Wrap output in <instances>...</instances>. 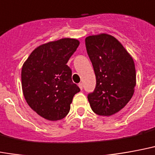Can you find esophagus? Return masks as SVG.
I'll list each match as a JSON object with an SVG mask.
<instances>
[{
  "label": "esophagus",
  "instance_id": "1",
  "mask_svg": "<svg viewBox=\"0 0 155 155\" xmlns=\"http://www.w3.org/2000/svg\"><path fill=\"white\" fill-rule=\"evenodd\" d=\"M78 85H79V87H80V89H81V90L83 89V84L80 83V84H78Z\"/></svg>",
  "mask_w": 155,
  "mask_h": 155
}]
</instances>
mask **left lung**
<instances>
[{"mask_svg": "<svg viewBox=\"0 0 155 155\" xmlns=\"http://www.w3.org/2000/svg\"><path fill=\"white\" fill-rule=\"evenodd\" d=\"M86 50L96 76V88L88 95L93 112L100 116L118 113L132 98L136 72L131 55L107 34L85 38Z\"/></svg>", "mask_w": 155, "mask_h": 155, "instance_id": "1", "label": "left lung"}]
</instances>
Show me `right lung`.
I'll list each match as a JSON object with an SVG mask.
<instances>
[{"label":"right lung","mask_w":155,"mask_h":155,"mask_svg":"<svg viewBox=\"0 0 155 155\" xmlns=\"http://www.w3.org/2000/svg\"><path fill=\"white\" fill-rule=\"evenodd\" d=\"M79 45V40L69 38L47 42L37 47L23 64L21 84L25 100L43 118H64L74 95L80 92L66 65Z\"/></svg>","instance_id":"add662e5"}]
</instances>
